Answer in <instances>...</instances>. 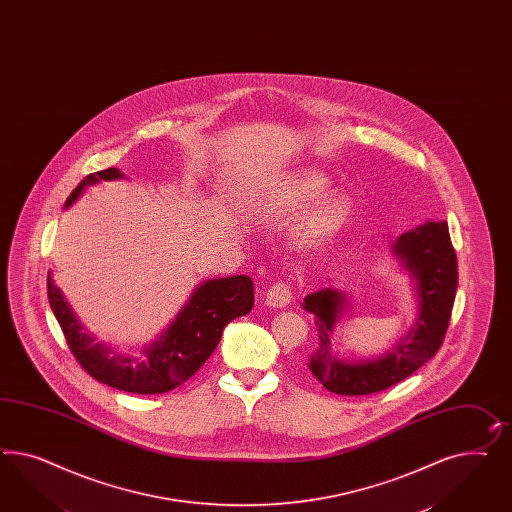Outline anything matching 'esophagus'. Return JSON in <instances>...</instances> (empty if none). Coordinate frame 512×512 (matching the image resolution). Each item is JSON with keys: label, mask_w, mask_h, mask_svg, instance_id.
<instances>
[{"label": "esophagus", "mask_w": 512, "mask_h": 512, "mask_svg": "<svg viewBox=\"0 0 512 512\" xmlns=\"http://www.w3.org/2000/svg\"><path fill=\"white\" fill-rule=\"evenodd\" d=\"M293 299V284L288 280H280L275 282L267 293H265V303L269 307L284 308L290 305Z\"/></svg>", "instance_id": "34e87169"}]
</instances>
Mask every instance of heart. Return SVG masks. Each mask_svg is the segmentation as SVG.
I'll list each match as a JSON object with an SVG mask.
<instances>
[{"label":"heart","instance_id":"b5f03b06","mask_svg":"<svg viewBox=\"0 0 512 512\" xmlns=\"http://www.w3.org/2000/svg\"><path fill=\"white\" fill-rule=\"evenodd\" d=\"M329 189V179L320 172H303L286 181L282 190L284 204L292 209H301L316 202ZM350 200L344 194H329L320 200L307 222L310 234H325L336 228L348 215Z\"/></svg>","mask_w":512,"mask_h":512}]
</instances>
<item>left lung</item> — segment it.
I'll return each mask as SVG.
<instances>
[{
	"label": "left lung",
	"instance_id": "obj_1",
	"mask_svg": "<svg viewBox=\"0 0 512 512\" xmlns=\"http://www.w3.org/2000/svg\"><path fill=\"white\" fill-rule=\"evenodd\" d=\"M395 250L417 280L419 318L408 336L380 359L350 365L331 357V335L342 310V293L322 290L305 299V308L316 316L320 333V350L310 359V370L335 395H372L389 389L419 370L443 344L458 286V263L447 222H426L409 230L398 237Z\"/></svg>",
	"mask_w": 512,
	"mask_h": 512
}]
</instances>
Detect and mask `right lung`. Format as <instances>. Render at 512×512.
Returning a JSON list of instances; mask_svg holds the SVG:
<instances>
[{"label":"right lung","mask_w":512,"mask_h":512,"mask_svg":"<svg viewBox=\"0 0 512 512\" xmlns=\"http://www.w3.org/2000/svg\"><path fill=\"white\" fill-rule=\"evenodd\" d=\"M117 177L121 174L116 168L89 174L71 192L65 205L73 204L86 185ZM46 293L76 363L93 380L136 395H159L190 380L219 346L222 329L254 307V284L247 275L207 280L190 297L176 322L136 359L110 357L106 346L95 344L91 336L82 333L71 308L52 284L50 273Z\"/></svg>","instance_id":"obj_1"}]
</instances>
